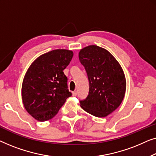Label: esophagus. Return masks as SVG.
Returning a JSON list of instances; mask_svg holds the SVG:
<instances>
[{
    "label": "esophagus",
    "mask_w": 156,
    "mask_h": 156,
    "mask_svg": "<svg viewBox=\"0 0 156 156\" xmlns=\"http://www.w3.org/2000/svg\"><path fill=\"white\" fill-rule=\"evenodd\" d=\"M72 95H73V97H76V96L77 95V92H76V91L73 92V93H72Z\"/></svg>",
    "instance_id": "obj_1"
}]
</instances>
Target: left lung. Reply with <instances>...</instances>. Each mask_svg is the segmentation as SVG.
<instances>
[{"label":"left lung","instance_id":"obj_1","mask_svg":"<svg viewBox=\"0 0 156 156\" xmlns=\"http://www.w3.org/2000/svg\"><path fill=\"white\" fill-rule=\"evenodd\" d=\"M78 56L90 83L88 95L80 102L81 108L95 117H107L119 107L124 98V71L110 52L98 46L83 48Z\"/></svg>","mask_w":156,"mask_h":156}]
</instances>
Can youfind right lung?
<instances>
[{
    "mask_svg": "<svg viewBox=\"0 0 156 156\" xmlns=\"http://www.w3.org/2000/svg\"><path fill=\"white\" fill-rule=\"evenodd\" d=\"M73 56L68 49L43 54L28 68L22 84V100L28 113L39 122L55 117L71 93L64 70Z\"/></svg>",
    "mask_w": 156,
    "mask_h": 156,
    "instance_id": "right-lung-1",
    "label": "right lung"
}]
</instances>
